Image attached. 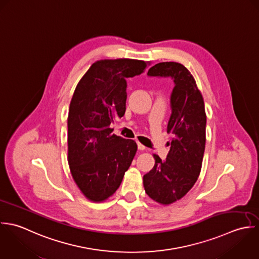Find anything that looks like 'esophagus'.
<instances>
[{
	"instance_id": "1",
	"label": "esophagus",
	"mask_w": 259,
	"mask_h": 259,
	"mask_svg": "<svg viewBox=\"0 0 259 259\" xmlns=\"http://www.w3.org/2000/svg\"><path fill=\"white\" fill-rule=\"evenodd\" d=\"M137 145H138V149H139V150H145V149H146V147H145L144 145H142L141 143H139V142L137 143Z\"/></svg>"
}]
</instances>
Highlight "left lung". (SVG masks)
I'll list each match as a JSON object with an SVG mask.
<instances>
[{
	"label": "left lung",
	"mask_w": 259,
	"mask_h": 259,
	"mask_svg": "<svg viewBox=\"0 0 259 259\" xmlns=\"http://www.w3.org/2000/svg\"><path fill=\"white\" fill-rule=\"evenodd\" d=\"M147 75L174 82L167 125V133L172 135L170 150L164 161L154 154V167L143 176L147 195L168 205L186 195L200 174L206 141L205 107L193 76L182 64L158 63Z\"/></svg>",
	"instance_id": "left-lung-1"
}]
</instances>
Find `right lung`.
<instances>
[{
	"label": "right lung",
	"instance_id": "add662e5",
	"mask_svg": "<svg viewBox=\"0 0 259 259\" xmlns=\"http://www.w3.org/2000/svg\"><path fill=\"white\" fill-rule=\"evenodd\" d=\"M147 63L100 60L79 81L68 115V163L74 181L93 202L119 188L137 151L134 140L112 134L111 123L126 111V78L140 75Z\"/></svg>",
	"mask_w": 259,
	"mask_h": 259
}]
</instances>
